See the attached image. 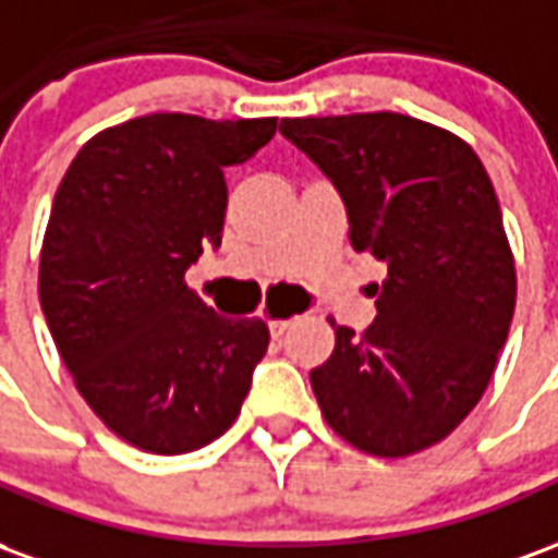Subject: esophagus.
Segmentation results:
<instances>
[{"label": "esophagus", "instance_id": "esophagus-1", "mask_svg": "<svg viewBox=\"0 0 558 558\" xmlns=\"http://www.w3.org/2000/svg\"><path fill=\"white\" fill-rule=\"evenodd\" d=\"M292 323H295V316H280V319L275 316V319L268 323V328H271V335H275V338H280V335H283V331H287Z\"/></svg>", "mask_w": 558, "mask_h": 558}]
</instances>
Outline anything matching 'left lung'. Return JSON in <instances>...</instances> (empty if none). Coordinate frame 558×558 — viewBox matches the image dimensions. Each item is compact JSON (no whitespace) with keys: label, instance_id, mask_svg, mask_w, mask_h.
Masks as SVG:
<instances>
[{"label":"left lung","instance_id":"left-lung-1","mask_svg":"<svg viewBox=\"0 0 558 558\" xmlns=\"http://www.w3.org/2000/svg\"><path fill=\"white\" fill-rule=\"evenodd\" d=\"M350 215V244L388 275L364 331L335 326L311 371L328 427L374 457L442 442L490 386L517 302L490 175L466 140L403 113L283 119Z\"/></svg>","mask_w":558,"mask_h":558}]
</instances>
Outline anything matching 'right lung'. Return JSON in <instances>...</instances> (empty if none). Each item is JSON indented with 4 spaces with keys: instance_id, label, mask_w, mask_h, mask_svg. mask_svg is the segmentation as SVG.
I'll use <instances>...</instances> for the list:
<instances>
[{
    "instance_id": "right-lung-1",
    "label": "right lung",
    "mask_w": 558,
    "mask_h": 558,
    "mask_svg": "<svg viewBox=\"0 0 558 558\" xmlns=\"http://www.w3.org/2000/svg\"><path fill=\"white\" fill-rule=\"evenodd\" d=\"M278 119L148 113L95 134L59 182L38 295L89 410L140 451L187 454L230 430L268 350L263 319H227L184 271L218 247L223 167Z\"/></svg>"
}]
</instances>
